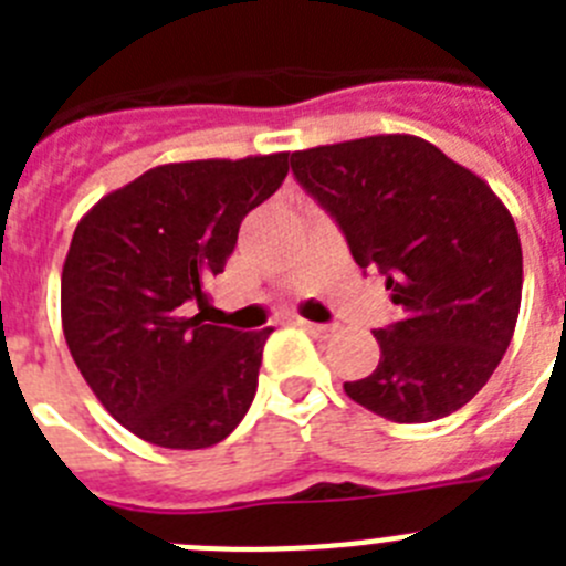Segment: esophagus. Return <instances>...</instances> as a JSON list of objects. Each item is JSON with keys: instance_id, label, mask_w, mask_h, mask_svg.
Segmentation results:
<instances>
[{"instance_id": "esophagus-1", "label": "esophagus", "mask_w": 566, "mask_h": 566, "mask_svg": "<svg viewBox=\"0 0 566 566\" xmlns=\"http://www.w3.org/2000/svg\"><path fill=\"white\" fill-rule=\"evenodd\" d=\"M300 326H303V328H306L308 334H314V337H319V339L334 337V332H337V328H334V326H326V323H306V319H303V323H300Z\"/></svg>"}]
</instances>
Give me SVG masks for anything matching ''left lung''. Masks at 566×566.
Segmentation results:
<instances>
[{
  "label": "left lung",
  "instance_id": "1",
  "mask_svg": "<svg viewBox=\"0 0 566 566\" xmlns=\"http://www.w3.org/2000/svg\"><path fill=\"white\" fill-rule=\"evenodd\" d=\"M292 172L402 308L374 332V374L345 394L405 424L459 411L502 363L522 306V240L502 198L405 133L297 149Z\"/></svg>",
  "mask_w": 566,
  "mask_h": 566
}]
</instances>
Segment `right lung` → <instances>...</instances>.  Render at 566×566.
Segmentation results:
<instances>
[{"mask_svg": "<svg viewBox=\"0 0 566 566\" xmlns=\"http://www.w3.org/2000/svg\"><path fill=\"white\" fill-rule=\"evenodd\" d=\"M286 172L289 153L161 164L78 221L62 269L64 339L109 417L144 442L212 448L247 417L272 328L207 323V283Z\"/></svg>", "mask_w": 566, "mask_h": 566, "instance_id": "obj_1", "label": "right lung"}]
</instances>
